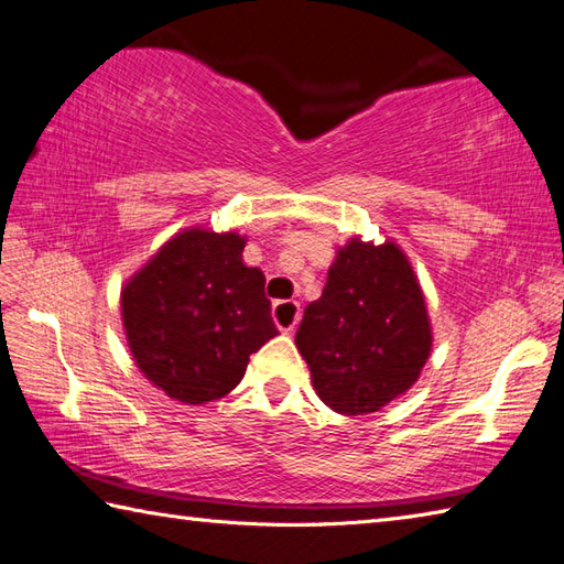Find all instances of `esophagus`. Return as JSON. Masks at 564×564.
Wrapping results in <instances>:
<instances>
[{"label": "esophagus", "instance_id": "obj_1", "mask_svg": "<svg viewBox=\"0 0 564 564\" xmlns=\"http://www.w3.org/2000/svg\"><path fill=\"white\" fill-rule=\"evenodd\" d=\"M272 316L284 333H292L299 324V316H302V308H299V302H274Z\"/></svg>", "mask_w": 564, "mask_h": 564}]
</instances>
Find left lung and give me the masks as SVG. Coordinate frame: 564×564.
I'll list each match as a JSON object with an SVG mask.
<instances>
[{
	"label": "left lung",
	"instance_id": "left-lung-1",
	"mask_svg": "<svg viewBox=\"0 0 564 564\" xmlns=\"http://www.w3.org/2000/svg\"><path fill=\"white\" fill-rule=\"evenodd\" d=\"M296 348L326 406L365 416L404 394L431 352V324L409 260L394 243L350 240L306 306Z\"/></svg>",
	"mask_w": 564,
	"mask_h": 564
}]
</instances>
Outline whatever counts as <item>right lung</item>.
Listing matches in <instances>:
<instances>
[{
	"instance_id": "right-lung-1",
	"label": "right lung",
	"mask_w": 564,
	"mask_h": 564,
	"mask_svg": "<svg viewBox=\"0 0 564 564\" xmlns=\"http://www.w3.org/2000/svg\"><path fill=\"white\" fill-rule=\"evenodd\" d=\"M243 238L192 228L126 284L121 314L141 372L185 404L226 397L250 355L278 336L265 274L243 265Z\"/></svg>"
}]
</instances>
